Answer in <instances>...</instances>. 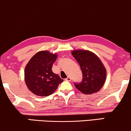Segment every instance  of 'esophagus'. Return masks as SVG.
<instances>
[{
  "instance_id": "34e87169",
  "label": "esophagus",
  "mask_w": 131,
  "mask_h": 131,
  "mask_svg": "<svg viewBox=\"0 0 131 131\" xmlns=\"http://www.w3.org/2000/svg\"><path fill=\"white\" fill-rule=\"evenodd\" d=\"M65 80L68 81H71V77H70V76H68V77H67V78H66Z\"/></svg>"
}]
</instances>
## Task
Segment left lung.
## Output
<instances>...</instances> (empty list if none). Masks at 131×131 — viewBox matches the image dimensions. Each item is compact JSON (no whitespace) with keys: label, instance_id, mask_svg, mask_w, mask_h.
<instances>
[{"label":"left lung","instance_id":"obj_1","mask_svg":"<svg viewBox=\"0 0 131 131\" xmlns=\"http://www.w3.org/2000/svg\"><path fill=\"white\" fill-rule=\"evenodd\" d=\"M71 54L80 66L82 73L81 82L74 83L79 91L85 94L97 92L104 85L106 69L100 58L89 50H73Z\"/></svg>","mask_w":131,"mask_h":131}]
</instances>
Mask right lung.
I'll use <instances>...</instances> for the list:
<instances>
[{"instance_id":"1","label":"right lung","mask_w":131,"mask_h":131,"mask_svg":"<svg viewBox=\"0 0 131 131\" xmlns=\"http://www.w3.org/2000/svg\"><path fill=\"white\" fill-rule=\"evenodd\" d=\"M57 58V53L40 51L26 64L25 70V83L34 94L40 97L50 95L63 81L58 74L52 72V65Z\"/></svg>"}]
</instances>
